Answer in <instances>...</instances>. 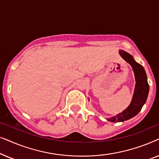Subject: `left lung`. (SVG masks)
Masks as SVG:
<instances>
[{"label": "left lung", "instance_id": "8db88e82", "mask_svg": "<svg viewBox=\"0 0 159 159\" xmlns=\"http://www.w3.org/2000/svg\"><path fill=\"white\" fill-rule=\"evenodd\" d=\"M119 54L126 61L131 65L135 78V88L129 106L125 111L116 116L107 119L111 122H120L132 118L140 112L143 105L146 102L149 92V84L148 83L147 75L142 65L134 60L133 57L123 50L119 51Z\"/></svg>", "mask_w": 159, "mask_h": 159}]
</instances>
